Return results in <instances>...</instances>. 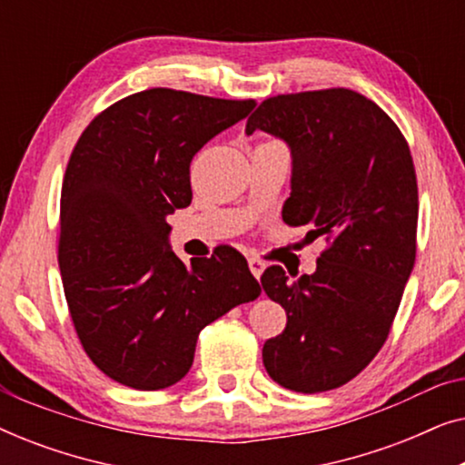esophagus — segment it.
<instances>
[{
	"label": "esophagus",
	"instance_id": "1",
	"mask_svg": "<svg viewBox=\"0 0 465 465\" xmlns=\"http://www.w3.org/2000/svg\"><path fill=\"white\" fill-rule=\"evenodd\" d=\"M247 264H250L252 275L256 277V279H260V275H262V271H264V262H262V260H258V258H250V260H247Z\"/></svg>",
	"mask_w": 465,
	"mask_h": 465
}]
</instances>
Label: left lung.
I'll use <instances>...</instances> for the list:
<instances>
[{
	"instance_id": "left-lung-1",
	"label": "left lung",
	"mask_w": 465,
	"mask_h": 465,
	"mask_svg": "<svg viewBox=\"0 0 465 465\" xmlns=\"http://www.w3.org/2000/svg\"><path fill=\"white\" fill-rule=\"evenodd\" d=\"M292 152L283 222L323 239L313 275L269 266L262 288L288 313L262 361L285 390L328 391L371 364L390 334L417 253V175L396 123L349 88L277 94L247 118Z\"/></svg>"
}]
</instances>
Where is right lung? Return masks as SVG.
<instances>
[{
  "label": "right lung",
  "mask_w": 465,
  "mask_h": 465,
  "mask_svg": "<svg viewBox=\"0 0 465 465\" xmlns=\"http://www.w3.org/2000/svg\"><path fill=\"white\" fill-rule=\"evenodd\" d=\"M256 101L150 88L86 126L61 188L59 266L88 358L142 391L186 377L199 332L260 288L232 247L183 264L167 215L193 201V156Z\"/></svg>",
  "instance_id": "add662e5"
}]
</instances>
